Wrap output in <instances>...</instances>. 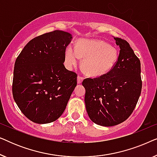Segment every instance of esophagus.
<instances>
[{
  "instance_id": "1",
  "label": "esophagus",
  "mask_w": 157,
  "mask_h": 157,
  "mask_svg": "<svg viewBox=\"0 0 157 157\" xmlns=\"http://www.w3.org/2000/svg\"><path fill=\"white\" fill-rule=\"evenodd\" d=\"M83 80V77L81 76H78V77H77V82H78V83H81V82H82Z\"/></svg>"
}]
</instances>
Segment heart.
<instances>
[{
	"instance_id": "heart-1",
	"label": "heart",
	"mask_w": 157,
	"mask_h": 157,
	"mask_svg": "<svg viewBox=\"0 0 157 157\" xmlns=\"http://www.w3.org/2000/svg\"><path fill=\"white\" fill-rule=\"evenodd\" d=\"M115 47L100 40L81 39L76 48L68 46L65 51V63L68 68L76 66L83 58V66L91 76H101L109 72L118 59Z\"/></svg>"
}]
</instances>
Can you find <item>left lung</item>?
Returning <instances> with one entry per match:
<instances>
[{
	"label": "left lung",
	"mask_w": 157,
	"mask_h": 157,
	"mask_svg": "<svg viewBox=\"0 0 157 157\" xmlns=\"http://www.w3.org/2000/svg\"><path fill=\"white\" fill-rule=\"evenodd\" d=\"M114 39L120 51L113 67L106 74L82 82L88 115L94 123L104 126L117 125L130 117L142 87L139 58L126 40Z\"/></svg>",
	"instance_id": "1"
}]
</instances>
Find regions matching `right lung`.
Returning a JSON list of instances; mask_svg holds the SVG:
<instances>
[{
  "mask_svg": "<svg viewBox=\"0 0 157 157\" xmlns=\"http://www.w3.org/2000/svg\"><path fill=\"white\" fill-rule=\"evenodd\" d=\"M71 34L53 31L30 40L15 62L12 92L23 114L36 124L62 115L77 84V74L65 68Z\"/></svg>",
  "mask_w": 157,
  "mask_h": 157,
  "instance_id": "obj_1",
  "label": "right lung"
}]
</instances>
